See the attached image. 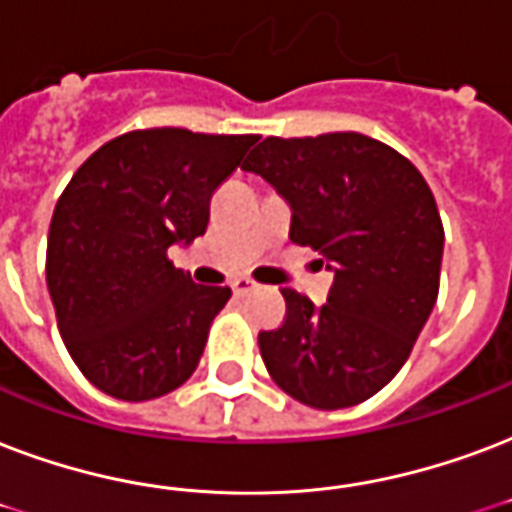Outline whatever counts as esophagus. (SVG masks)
<instances>
[{"instance_id":"34e87169","label":"esophagus","mask_w":512,"mask_h":512,"mask_svg":"<svg viewBox=\"0 0 512 512\" xmlns=\"http://www.w3.org/2000/svg\"><path fill=\"white\" fill-rule=\"evenodd\" d=\"M230 290H233V295H236V298H244L247 292L255 290V282H252V279H247V276H239V279H233V282H230Z\"/></svg>"}]
</instances>
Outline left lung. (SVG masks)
Listing matches in <instances>:
<instances>
[{"mask_svg": "<svg viewBox=\"0 0 512 512\" xmlns=\"http://www.w3.org/2000/svg\"><path fill=\"white\" fill-rule=\"evenodd\" d=\"M241 169L287 198L290 239L335 271L325 306L284 287V322L257 335L265 368L319 411L365 403L411 357L438 300L443 222L427 179L354 131L268 136Z\"/></svg>", "mask_w": 512, "mask_h": 512, "instance_id": "obj_1", "label": "left lung"}]
</instances>
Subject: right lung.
I'll return each mask as SVG.
<instances>
[{
  "mask_svg": "<svg viewBox=\"0 0 512 512\" xmlns=\"http://www.w3.org/2000/svg\"><path fill=\"white\" fill-rule=\"evenodd\" d=\"M255 134L144 128L74 171L48 233V292L77 368L104 395L144 403L198 368L230 287L195 284L169 260L209 225L214 190Z\"/></svg>",
  "mask_w": 512,
  "mask_h": 512,
  "instance_id": "1",
  "label": "right lung"
}]
</instances>
